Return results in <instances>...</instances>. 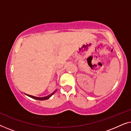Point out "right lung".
<instances>
[{
  "mask_svg": "<svg viewBox=\"0 0 131 131\" xmlns=\"http://www.w3.org/2000/svg\"><path fill=\"white\" fill-rule=\"evenodd\" d=\"M55 92H53L52 94H51V95H48V96H45V97H42V98H39V97H36V96H32V95H28V96H30V97H31L32 98H34V99H35V100H48V98H49L50 97H51V96L52 95L54 94Z\"/></svg>",
  "mask_w": 131,
  "mask_h": 131,
  "instance_id": "1",
  "label": "right lung"
}]
</instances>
